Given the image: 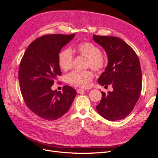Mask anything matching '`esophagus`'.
<instances>
[{
	"instance_id": "34e87169",
	"label": "esophagus",
	"mask_w": 158,
	"mask_h": 158,
	"mask_svg": "<svg viewBox=\"0 0 158 158\" xmlns=\"http://www.w3.org/2000/svg\"><path fill=\"white\" fill-rule=\"evenodd\" d=\"M85 89H77V93L79 94V93H82V92H85Z\"/></svg>"
}]
</instances>
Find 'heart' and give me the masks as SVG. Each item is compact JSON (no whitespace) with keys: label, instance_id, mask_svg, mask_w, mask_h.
<instances>
[{"label":"heart","instance_id":"heart-1","mask_svg":"<svg viewBox=\"0 0 158 158\" xmlns=\"http://www.w3.org/2000/svg\"><path fill=\"white\" fill-rule=\"evenodd\" d=\"M73 52L86 57V65L96 72H101L106 65V57L102 54L101 49L95 44L85 41L74 47ZM73 54L69 48H64L58 55V62L64 71L70 70L73 65ZM94 74L90 70H75L68 75V82L72 85L86 88L91 86Z\"/></svg>","mask_w":158,"mask_h":158}]
</instances>
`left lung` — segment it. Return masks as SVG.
I'll return each mask as SVG.
<instances>
[{
    "label": "left lung",
    "mask_w": 158,
    "mask_h": 158,
    "mask_svg": "<svg viewBox=\"0 0 158 158\" xmlns=\"http://www.w3.org/2000/svg\"><path fill=\"white\" fill-rule=\"evenodd\" d=\"M108 57V64L98 82L102 86L111 85L112 92H102L101 101L96 108L110 121L122 120L128 116L137 103L142 91V70L139 58L132 48L114 36L93 35Z\"/></svg>",
    "instance_id": "1"
}]
</instances>
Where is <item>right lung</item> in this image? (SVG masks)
Here are the masks:
<instances>
[{
    "label": "right lung",
    "instance_id": "add662e5",
    "mask_svg": "<svg viewBox=\"0 0 158 158\" xmlns=\"http://www.w3.org/2000/svg\"><path fill=\"white\" fill-rule=\"evenodd\" d=\"M75 36L47 35L29 45L20 63L19 79L25 104L40 118L51 121L61 117L69 110L76 95L72 87L65 85L63 92L51 89L61 72L58 55L63 46Z\"/></svg>",
    "mask_w": 158,
    "mask_h": 158
}]
</instances>
